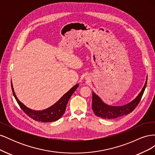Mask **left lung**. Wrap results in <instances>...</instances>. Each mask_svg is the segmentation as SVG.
Here are the masks:
<instances>
[{"label": "left lung", "mask_w": 155, "mask_h": 155, "mask_svg": "<svg viewBox=\"0 0 155 155\" xmlns=\"http://www.w3.org/2000/svg\"><path fill=\"white\" fill-rule=\"evenodd\" d=\"M147 80V77L141 92L133 100L128 104L121 106H112L108 105L103 101L101 98L94 92H92V108L94 114L97 116L104 119H113L129 114L135 109L141 100L145 88L146 87Z\"/></svg>", "instance_id": "1"}]
</instances>
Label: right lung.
<instances>
[{"label":"right lung","instance_id":"1","mask_svg":"<svg viewBox=\"0 0 155 155\" xmlns=\"http://www.w3.org/2000/svg\"><path fill=\"white\" fill-rule=\"evenodd\" d=\"M11 85L13 96L15 97L18 105L21 108V109L33 120L45 123L55 121L61 118V116L64 113L65 110H66L67 105L69 99L79 86V84L77 83L76 85L70 88L67 92L65 93L55 104L47 108V109L42 110H35L27 107L21 101L18 100L15 95V91H14L12 82H11Z\"/></svg>","mask_w":155,"mask_h":155}]
</instances>
